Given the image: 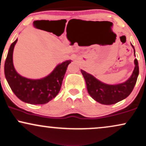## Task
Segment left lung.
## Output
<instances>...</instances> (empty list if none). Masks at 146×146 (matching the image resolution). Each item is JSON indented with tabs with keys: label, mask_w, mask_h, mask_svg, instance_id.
<instances>
[{
	"label": "left lung",
	"mask_w": 146,
	"mask_h": 146,
	"mask_svg": "<svg viewBox=\"0 0 146 146\" xmlns=\"http://www.w3.org/2000/svg\"><path fill=\"white\" fill-rule=\"evenodd\" d=\"M131 46L134 49V54L135 56V48L132 44ZM134 63L135 68L131 76L125 82L116 85L104 84L90 73L81 70L90 96L96 102L106 105L116 104L126 98L133 90L139 75V65L136 58L134 60Z\"/></svg>",
	"instance_id": "obj_1"
}]
</instances>
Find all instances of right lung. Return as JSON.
<instances>
[{"instance_id":"add662e5","label":"right lung","mask_w":146,"mask_h":146,"mask_svg":"<svg viewBox=\"0 0 146 146\" xmlns=\"http://www.w3.org/2000/svg\"><path fill=\"white\" fill-rule=\"evenodd\" d=\"M17 39L9 48L5 62V75L11 89L18 98L31 104H44L56 96L59 92L64 74L71 60H66L56 66L48 76L40 79L22 77L15 69L13 53Z\"/></svg>"}]
</instances>
